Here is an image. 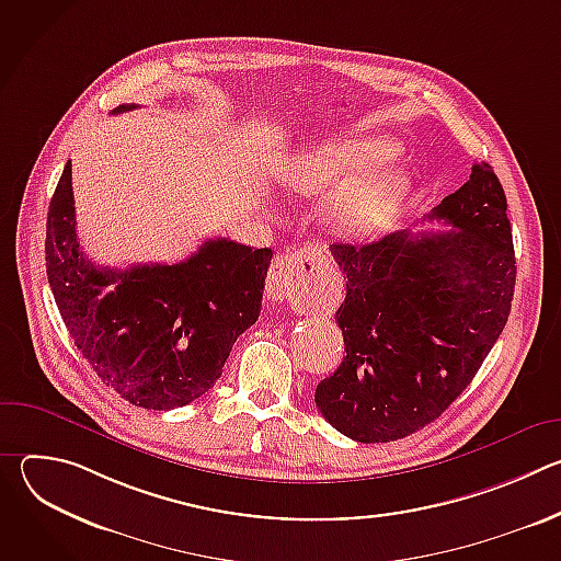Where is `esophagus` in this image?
Listing matches in <instances>:
<instances>
[{"mask_svg": "<svg viewBox=\"0 0 561 561\" xmlns=\"http://www.w3.org/2000/svg\"><path fill=\"white\" fill-rule=\"evenodd\" d=\"M310 251H293L286 255H279L268 271L266 279V293L275 301H293L299 293V288L308 282L312 273L310 264Z\"/></svg>", "mask_w": 561, "mask_h": 561, "instance_id": "obj_1", "label": "esophagus"}]
</instances>
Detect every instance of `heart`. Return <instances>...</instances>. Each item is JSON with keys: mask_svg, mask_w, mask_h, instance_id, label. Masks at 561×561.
<instances>
[{"mask_svg": "<svg viewBox=\"0 0 561 561\" xmlns=\"http://www.w3.org/2000/svg\"><path fill=\"white\" fill-rule=\"evenodd\" d=\"M383 139H346L301 152L284 173L299 195H317L341 186L329 204L331 228L348 239L381 230L407 195V178L386 157Z\"/></svg>", "mask_w": 561, "mask_h": 561, "instance_id": "b5f03b06", "label": "heart"}]
</instances>
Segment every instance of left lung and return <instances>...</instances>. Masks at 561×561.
<instances>
[{
  "mask_svg": "<svg viewBox=\"0 0 561 561\" xmlns=\"http://www.w3.org/2000/svg\"><path fill=\"white\" fill-rule=\"evenodd\" d=\"M455 230H397L370 244H333L346 279L337 308L346 357L317 383L333 428L392 442L435 422L472 381L511 312L513 232L495 171L470 180L426 215Z\"/></svg>",
  "mask_w": 561,
  "mask_h": 561,
  "instance_id": "8db88e82",
  "label": "left lung"
}]
</instances>
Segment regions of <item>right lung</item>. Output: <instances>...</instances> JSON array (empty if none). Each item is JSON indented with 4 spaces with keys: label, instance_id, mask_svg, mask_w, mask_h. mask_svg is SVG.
<instances>
[{
    "label": "right lung",
    "instance_id": "1",
    "mask_svg": "<svg viewBox=\"0 0 561 561\" xmlns=\"http://www.w3.org/2000/svg\"><path fill=\"white\" fill-rule=\"evenodd\" d=\"M70 180L68 162L48 206L46 275L77 351L135 407L195 402L257 322L273 251L217 237L180 264L102 268L79 249Z\"/></svg>",
    "mask_w": 561,
    "mask_h": 561
}]
</instances>
